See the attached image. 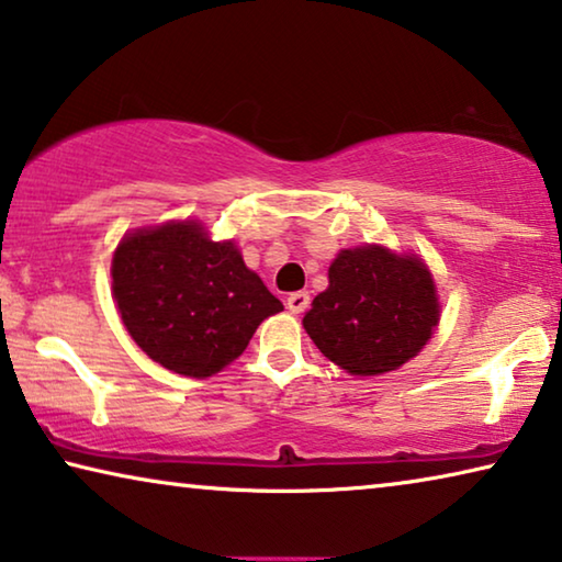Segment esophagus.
<instances>
[{
    "instance_id": "1",
    "label": "esophagus",
    "mask_w": 562,
    "mask_h": 562,
    "mask_svg": "<svg viewBox=\"0 0 562 562\" xmlns=\"http://www.w3.org/2000/svg\"><path fill=\"white\" fill-rule=\"evenodd\" d=\"M308 304H311V296H308L306 291L289 293V299H286V306H289L291 314H304V311L308 308Z\"/></svg>"
}]
</instances>
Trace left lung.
I'll use <instances>...</instances> for the list:
<instances>
[{
	"label": "left lung",
	"mask_w": 562,
	"mask_h": 562,
	"mask_svg": "<svg viewBox=\"0 0 562 562\" xmlns=\"http://www.w3.org/2000/svg\"><path fill=\"white\" fill-rule=\"evenodd\" d=\"M437 316L435 281L419 258L364 246L336 256L329 289L314 299L304 329L336 367L374 376L425 347Z\"/></svg>",
	"instance_id": "8db88e82"
}]
</instances>
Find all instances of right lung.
I'll use <instances>...</instances> for the list:
<instances>
[{"label":"right lung","instance_id":"right-lung-1","mask_svg":"<svg viewBox=\"0 0 562 562\" xmlns=\"http://www.w3.org/2000/svg\"><path fill=\"white\" fill-rule=\"evenodd\" d=\"M112 291L137 347L198 379L240 357L258 324L283 311L236 246L213 244L188 221L125 236L112 258Z\"/></svg>","mask_w":562,"mask_h":562}]
</instances>
